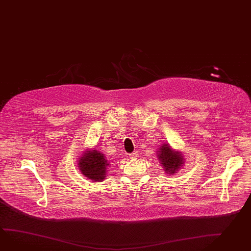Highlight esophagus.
Instances as JSON below:
<instances>
[{
	"label": "esophagus",
	"mask_w": 251,
	"mask_h": 251,
	"mask_svg": "<svg viewBox=\"0 0 251 251\" xmlns=\"http://www.w3.org/2000/svg\"><path fill=\"white\" fill-rule=\"evenodd\" d=\"M137 156H138V153H137V152H134V153H132V154H130V155H129V157L132 158V159L136 158Z\"/></svg>",
	"instance_id": "34e87169"
}]
</instances>
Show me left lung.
<instances>
[{
    "label": "left lung",
    "mask_w": 251,
    "mask_h": 251,
    "mask_svg": "<svg viewBox=\"0 0 251 251\" xmlns=\"http://www.w3.org/2000/svg\"><path fill=\"white\" fill-rule=\"evenodd\" d=\"M158 157L162 167L167 174L176 173L183 165V156L180 152H175L168 145H163L159 150Z\"/></svg>",
    "instance_id": "obj_1"
}]
</instances>
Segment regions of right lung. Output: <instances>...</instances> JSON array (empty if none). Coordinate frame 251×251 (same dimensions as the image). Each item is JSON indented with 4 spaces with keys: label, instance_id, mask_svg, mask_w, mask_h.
<instances>
[{
    "label": "right lung",
    "instance_id": "1",
    "mask_svg": "<svg viewBox=\"0 0 251 251\" xmlns=\"http://www.w3.org/2000/svg\"><path fill=\"white\" fill-rule=\"evenodd\" d=\"M79 168L85 177L97 182L105 178L106 168L109 165L103 153L97 150L87 151L79 160Z\"/></svg>",
    "mask_w": 251,
    "mask_h": 251
}]
</instances>
